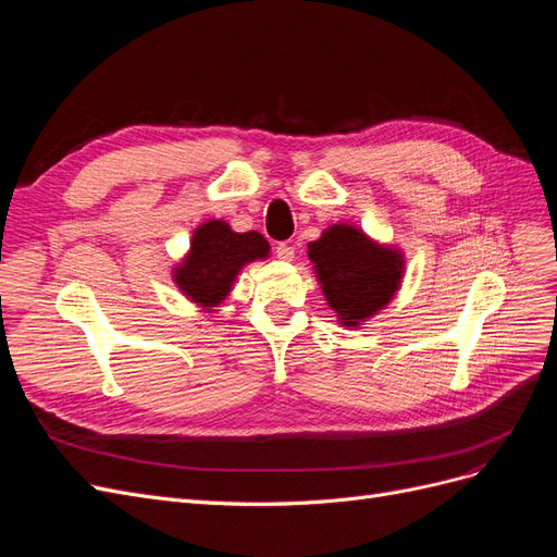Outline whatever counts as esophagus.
Listing matches in <instances>:
<instances>
[{"instance_id":"1","label":"esophagus","mask_w":557,"mask_h":557,"mask_svg":"<svg viewBox=\"0 0 557 557\" xmlns=\"http://www.w3.org/2000/svg\"><path fill=\"white\" fill-rule=\"evenodd\" d=\"M276 256H278V260L290 262L295 258V248L290 244H278L276 246Z\"/></svg>"}]
</instances>
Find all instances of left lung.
Returning <instances> with one entry per match:
<instances>
[{
    "label": "left lung",
    "instance_id": "obj_1",
    "mask_svg": "<svg viewBox=\"0 0 557 557\" xmlns=\"http://www.w3.org/2000/svg\"><path fill=\"white\" fill-rule=\"evenodd\" d=\"M309 260L327 305L346 327H358L387 307L399 288L404 260L391 246L372 242L358 227L339 223L309 244Z\"/></svg>",
    "mask_w": 557,
    "mask_h": 557
}]
</instances>
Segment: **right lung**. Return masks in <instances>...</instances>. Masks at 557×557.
<instances>
[{
	"label": "right lung",
	"mask_w": 557,
	"mask_h": 557,
	"mask_svg": "<svg viewBox=\"0 0 557 557\" xmlns=\"http://www.w3.org/2000/svg\"><path fill=\"white\" fill-rule=\"evenodd\" d=\"M269 256V244L260 232H232L225 221H207L193 234L190 252L174 269V283L211 311L232 290L239 269Z\"/></svg>",
	"instance_id": "right-lung-1"
}]
</instances>
